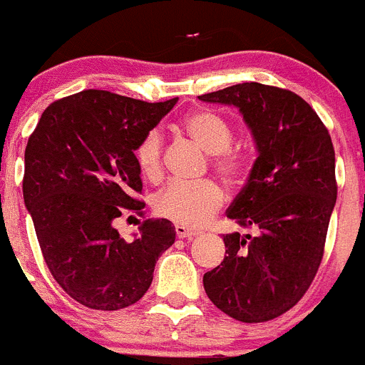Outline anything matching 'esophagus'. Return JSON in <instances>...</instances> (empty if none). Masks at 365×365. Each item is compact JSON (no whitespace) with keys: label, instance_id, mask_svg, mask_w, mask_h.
I'll return each mask as SVG.
<instances>
[{"label":"esophagus","instance_id":"34e87169","mask_svg":"<svg viewBox=\"0 0 365 365\" xmlns=\"http://www.w3.org/2000/svg\"><path fill=\"white\" fill-rule=\"evenodd\" d=\"M175 230H176V236H178L180 240H192V237L198 236L196 230L189 229V227H183V225H176Z\"/></svg>","mask_w":365,"mask_h":365}]
</instances>
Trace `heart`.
<instances>
[{
    "mask_svg": "<svg viewBox=\"0 0 365 365\" xmlns=\"http://www.w3.org/2000/svg\"><path fill=\"white\" fill-rule=\"evenodd\" d=\"M183 131L207 153L212 155L214 167L225 178H236L243 169L241 158L229 151L232 144L230 125L212 111H192L183 118ZM136 165L145 178L153 180L162 169V138L158 131H149L135 149ZM155 210L183 227H202L223 205V190L210 180L203 182H173L155 196Z\"/></svg>",
    "mask_w": 365,
    "mask_h": 365,
    "instance_id": "heart-1",
    "label": "heart"
}]
</instances>
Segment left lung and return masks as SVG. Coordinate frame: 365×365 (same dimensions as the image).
Here are the masks:
<instances>
[{"label":"left lung","instance_id":"obj_1","mask_svg":"<svg viewBox=\"0 0 365 365\" xmlns=\"http://www.w3.org/2000/svg\"><path fill=\"white\" fill-rule=\"evenodd\" d=\"M198 98L237 108L257 151L227 212L255 236L225 234V259L203 286L236 321H270L301 301L322 261L336 202L331 136L304 98L282 88L243 83Z\"/></svg>","mask_w":365,"mask_h":365}]
</instances>
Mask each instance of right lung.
Listing matches in <instances>:
<instances>
[{"label":"right lung","instance_id":"1","mask_svg":"<svg viewBox=\"0 0 365 365\" xmlns=\"http://www.w3.org/2000/svg\"><path fill=\"white\" fill-rule=\"evenodd\" d=\"M178 98L144 102L84 90L50 104L25 149L23 198L46 267L59 286L93 309L128 308L149 290L160 255L175 243L169 220L138 221L125 241L122 209L142 212L135 149Z\"/></svg>","mask_w":365,"mask_h":365}]
</instances>
